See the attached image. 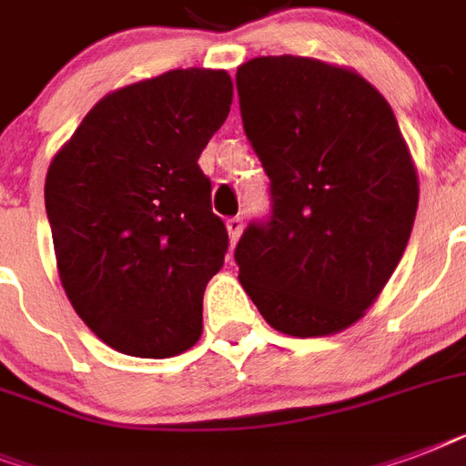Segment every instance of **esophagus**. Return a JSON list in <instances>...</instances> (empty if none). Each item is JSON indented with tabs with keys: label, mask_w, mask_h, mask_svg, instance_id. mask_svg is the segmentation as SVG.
I'll return each instance as SVG.
<instances>
[{
	"label": "esophagus",
	"mask_w": 466,
	"mask_h": 466,
	"mask_svg": "<svg viewBox=\"0 0 466 466\" xmlns=\"http://www.w3.org/2000/svg\"><path fill=\"white\" fill-rule=\"evenodd\" d=\"M241 229H244V219H241V218L227 219V232H229V239H232V241L239 239Z\"/></svg>",
	"instance_id": "esophagus-1"
}]
</instances>
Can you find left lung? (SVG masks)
<instances>
[{
	"mask_svg": "<svg viewBox=\"0 0 466 466\" xmlns=\"http://www.w3.org/2000/svg\"><path fill=\"white\" fill-rule=\"evenodd\" d=\"M244 133L270 178L268 218L234 248L273 329L329 336L362 317L404 256L419 178L384 96L350 69L280 55L237 69Z\"/></svg>",
	"mask_w": 466,
	"mask_h": 466,
	"instance_id": "1",
	"label": "left lung"
}]
</instances>
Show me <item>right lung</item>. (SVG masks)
<instances>
[{"instance_id":"obj_1","label":"right lung","mask_w":466,"mask_h":466,"mask_svg":"<svg viewBox=\"0 0 466 466\" xmlns=\"http://www.w3.org/2000/svg\"><path fill=\"white\" fill-rule=\"evenodd\" d=\"M229 106L227 72L171 69L101 98L47 168L62 288L120 353L171 358L200 339L229 237L198 159Z\"/></svg>"}]
</instances>
